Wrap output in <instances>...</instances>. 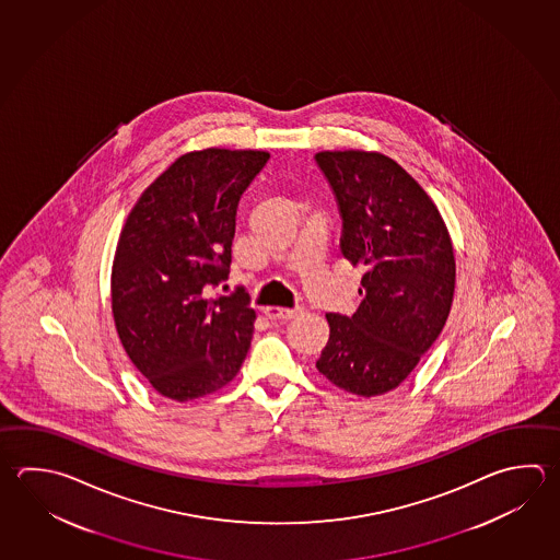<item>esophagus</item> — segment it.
<instances>
[{
	"label": "esophagus",
	"mask_w": 560,
	"mask_h": 560,
	"mask_svg": "<svg viewBox=\"0 0 560 560\" xmlns=\"http://www.w3.org/2000/svg\"><path fill=\"white\" fill-rule=\"evenodd\" d=\"M265 315L273 320H287L293 318L299 313H303V306H295V308H285V306H265Z\"/></svg>",
	"instance_id": "1"
}]
</instances>
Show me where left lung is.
Here are the masks:
<instances>
[{"instance_id": "1", "label": "left lung", "mask_w": 560, "mask_h": 560, "mask_svg": "<svg viewBox=\"0 0 560 560\" xmlns=\"http://www.w3.org/2000/svg\"><path fill=\"white\" fill-rule=\"evenodd\" d=\"M342 215L340 252L362 265L364 295L352 317L328 313L317 370L340 390H394L440 337L455 291L452 237L442 213L396 160L366 150H323Z\"/></svg>"}]
</instances>
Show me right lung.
<instances>
[{"mask_svg": "<svg viewBox=\"0 0 560 560\" xmlns=\"http://www.w3.org/2000/svg\"><path fill=\"white\" fill-rule=\"evenodd\" d=\"M269 160L265 150L182 154L128 213L118 237L110 303L128 359L160 396L190 401L235 378L252 345L255 311L228 279L235 211Z\"/></svg>", "mask_w": 560, "mask_h": 560, "instance_id": "right-lung-1", "label": "right lung"}]
</instances>
